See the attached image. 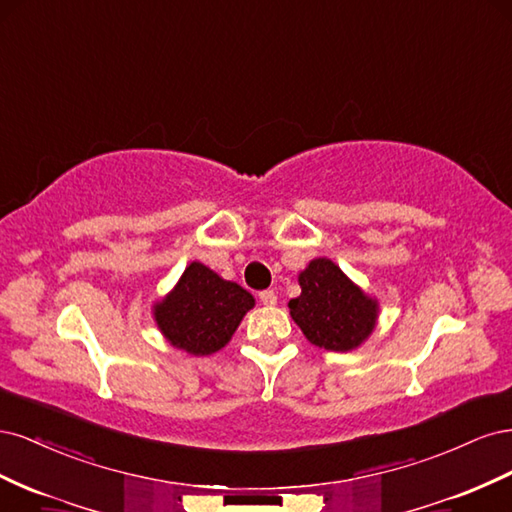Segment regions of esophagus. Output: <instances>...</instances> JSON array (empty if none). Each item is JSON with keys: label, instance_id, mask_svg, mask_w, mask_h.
<instances>
[{"label": "esophagus", "instance_id": "34e87169", "mask_svg": "<svg viewBox=\"0 0 512 512\" xmlns=\"http://www.w3.org/2000/svg\"><path fill=\"white\" fill-rule=\"evenodd\" d=\"M258 299H260L262 305H275L277 303V294L273 290H262L258 294Z\"/></svg>", "mask_w": 512, "mask_h": 512}]
</instances>
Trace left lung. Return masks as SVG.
Returning a JSON list of instances; mask_svg holds the SVG:
<instances>
[{
  "label": "left lung",
  "mask_w": 512,
  "mask_h": 512,
  "mask_svg": "<svg viewBox=\"0 0 512 512\" xmlns=\"http://www.w3.org/2000/svg\"><path fill=\"white\" fill-rule=\"evenodd\" d=\"M301 294L288 303L292 320L318 348L346 352L376 327L378 305L329 258H316L299 275Z\"/></svg>",
  "instance_id": "1"
}]
</instances>
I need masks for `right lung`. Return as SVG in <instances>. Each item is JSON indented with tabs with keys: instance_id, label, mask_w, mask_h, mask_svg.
I'll return each instance as SVG.
<instances>
[{
	"instance_id": "obj_1",
	"label": "right lung",
	"mask_w": 512,
	"mask_h": 512,
	"mask_svg": "<svg viewBox=\"0 0 512 512\" xmlns=\"http://www.w3.org/2000/svg\"><path fill=\"white\" fill-rule=\"evenodd\" d=\"M254 297L200 262L183 271L177 288L156 305V322L175 348L196 356L218 352L237 331Z\"/></svg>"
}]
</instances>
